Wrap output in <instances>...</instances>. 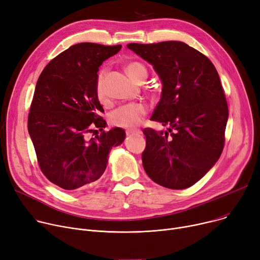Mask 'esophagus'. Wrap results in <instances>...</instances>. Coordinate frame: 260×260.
Masks as SVG:
<instances>
[{
    "label": "esophagus",
    "mask_w": 260,
    "mask_h": 260,
    "mask_svg": "<svg viewBox=\"0 0 260 260\" xmlns=\"http://www.w3.org/2000/svg\"><path fill=\"white\" fill-rule=\"evenodd\" d=\"M142 132L140 129H127L126 135L132 136V135H140Z\"/></svg>",
    "instance_id": "34e87169"
}]
</instances>
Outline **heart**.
<instances>
[{
	"label": "heart",
	"instance_id": "b5f03b06",
	"mask_svg": "<svg viewBox=\"0 0 260 260\" xmlns=\"http://www.w3.org/2000/svg\"><path fill=\"white\" fill-rule=\"evenodd\" d=\"M125 70L128 76L136 82L145 80L147 77L146 67L139 61L128 62L125 66ZM106 73H107L106 69L101 70L96 82V96L100 102H105L107 100V94L105 90ZM147 112H148V106L146 103L132 102L114 110L110 115V121L111 123L115 126L133 128L138 126L142 122Z\"/></svg>",
	"mask_w": 260,
	"mask_h": 260
}]
</instances>
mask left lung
<instances>
[{"mask_svg":"<svg viewBox=\"0 0 260 260\" xmlns=\"http://www.w3.org/2000/svg\"><path fill=\"white\" fill-rule=\"evenodd\" d=\"M127 48L152 64L163 83L150 120L168 128L164 133L143 129L144 170L166 188L192 186L216 163L224 145L229 112L216 69L182 42L131 43Z\"/></svg>","mask_w":260,"mask_h":260,"instance_id":"8db88e82","label":"left lung"}]
</instances>
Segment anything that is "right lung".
Segmentation results:
<instances>
[{
	"label": "right lung",
	"mask_w": 260,
	"mask_h": 260,
	"mask_svg": "<svg viewBox=\"0 0 260 260\" xmlns=\"http://www.w3.org/2000/svg\"><path fill=\"white\" fill-rule=\"evenodd\" d=\"M121 45L80 43L61 52L41 73L28 115V132L40 168L56 186L74 191L92 186L103 175L109 152L125 132H109L96 96L101 63ZM98 128L102 133L88 139Z\"/></svg>",
	"instance_id": "obj_1"
}]
</instances>
